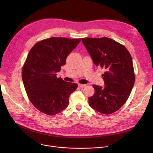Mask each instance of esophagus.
<instances>
[{
  "label": "esophagus",
  "mask_w": 153,
  "mask_h": 153,
  "mask_svg": "<svg viewBox=\"0 0 153 153\" xmlns=\"http://www.w3.org/2000/svg\"><path fill=\"white\" fill-rule=\"evenodd\" d=\"M85 86H86V85H84V84H79L78 85V86L80 88H83V87H85Z\"/></svg>",
  "instance_id": "esophagus-1"
}]
</instances>
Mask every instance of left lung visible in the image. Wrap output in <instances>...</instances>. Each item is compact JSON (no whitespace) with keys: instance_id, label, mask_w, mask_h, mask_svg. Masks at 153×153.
Here are the masks:
<instances>
[{"instance_id":"8db88e82","label":"left lung","mask_w":153,"mask_h":153,"mask_svg":"<svg viewBox=\"0 0 153 153\" xmlns=\"http://www.w3.org/2000/svg\"><path fill=\"white\" fill-rule=\"evenodd\" d=\"M82 41L96 67L105 70V86L93 85L95 93L89 105L99 113L110 114L128 100L135 82L132 57L126 47L106 37L82 38Z\"/></svg>"}]
</instances>
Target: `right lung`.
<instances>
[{
    "label": "right lung",
    "instance_id": "1",
    "mask_svg": "<svg viewBox=\"0 0 153 153\" xmlns=\"http://www.w3.org/2000/svg\"><path fill=\"white\" fill-rule=\"evenodd\" d=\"M80 39L51 37L37 42L30 50L22 70L28 97L39 111L49 116L59 113L69 103L77 84L57 78Z\"/></svg>",
    "mask_w": 153,
    "mask_h": 153
}]
</instances>
